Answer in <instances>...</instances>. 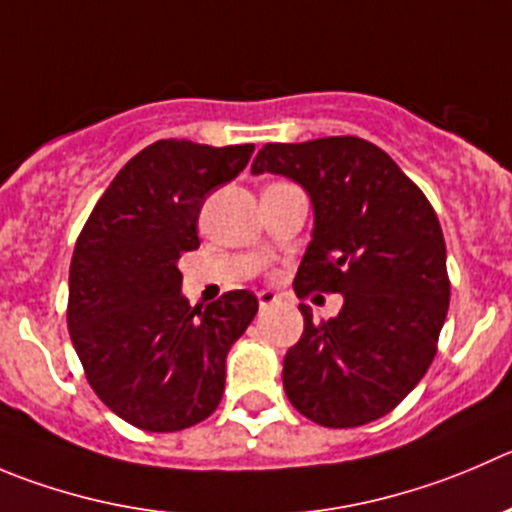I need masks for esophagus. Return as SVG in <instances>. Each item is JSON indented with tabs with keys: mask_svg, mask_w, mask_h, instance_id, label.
I'll use <instances>...</instances> for the list:
<instances>
[{
	"mask_svg": "<svg viewBox=\"0 0 512 512\" xmlns=\"http://www.w3.org/2000/svg\"><path fill=\"white\" fill-rule=\"evenodd\" d=\"M276 301H279V296H276L274 291H269V289L259 291V306H261V309H266V306H274Z\"/></svg>",
	"mask_w": 512,
	"mask_h": 512,
	"instance_id": "obj_1",
	"label": "esophagus"
}]
</instances>
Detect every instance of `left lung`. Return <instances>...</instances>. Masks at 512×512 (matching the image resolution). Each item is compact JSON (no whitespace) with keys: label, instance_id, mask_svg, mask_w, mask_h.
I'll return each mask as SVG.
<instances>
[{"label":"left lung","instance_id":"obj_1","mask_svg":"<svg viewBox=\"0 0 512 512\" xmlns=\"http://www.w3.org/2000/svg\"><path fill=\"white\" fill-rule=\"evenodd\" d=\"M251 173L291 178L314 206L296 296H344L326 321L299 304L304 334L284 357L286 397L324 427L379 420L425 377L445 324L450 279L437 213L382 148L352 135L269 143Z\"/></svg>","mask_w":512,"mask_h":512}]
</instances>
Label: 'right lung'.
Returning <instances> with one entry per match:
<instances>
[{
    "mask_svg": "<svg viewBox=\"0 0 512 512\" xmlns=\"http://www.w3.org/2000/svg\"><path fill=\"white\" fill-rule=\"evenodd\" d=\"M253 145L158 140L115 175L75 243L67 326L87 382L110 410L148 432L213 415L226 357L259 311L251 291L206 309L180 294V253L201 246L198 213L246 168Z\"/></svg>",
    "mask_w": 512,
    "mask_h": 512,
    "instance_id": "right-lung-1",
    "label": "right lung"
}]
</instances>
